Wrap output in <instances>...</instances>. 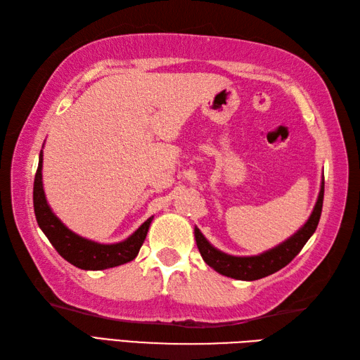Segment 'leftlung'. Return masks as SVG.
Instances as JSON below:
<instances>
[{
    "label": "left lung",
    "mask_w": 360,
    "mask_h": 360,
    "mask_svg": "<svg viewBox=\"0 0 360 360\" xmlns=\"http://www.w3.org/2000/svg\"><path fill=\"white\" fill-rule=\"evenodd\" d=\"M323 192H325V181L322 179L317 202L307 223L298 229L294 235H290L288 240L280 243L278 246L266 250L259 255L235 257V255L224 254V252H221L219 249L213 248L207 241V238L201 233L200 229L195 227L196 246L200 249L202 259L212 267V269H215L221 275H226V277H231L235 280H244V281L263 278V277H267V275L280 271L281 267H285L286 264L292 262L295 255H298V252L303 249L304 244H307V241L311 238L312 233L316 232L320 215H322Z\"/></svg>",
    "instance_id": "8db88e82"
}]
</instances>
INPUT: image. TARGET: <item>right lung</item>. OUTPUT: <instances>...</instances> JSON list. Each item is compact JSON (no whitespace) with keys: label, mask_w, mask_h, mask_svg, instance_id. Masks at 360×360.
<instances>
[{"label":"right lung","mask_w":360,"mask_h":360,"mask_svg":"<svg viewBox=\"0 0 360 360\" xmlns=\"http://www.w3.org/2000/svg\"><path fill=\"white\" fill-rule=\"evenodd\" d=\"M41 168L43 150L40 151V158H38V168L34 181L35 218L43 233L48 236L52 246L56 248V250L66 262H70L75 267H79V269L103 271L114 266L125 264L137 257L145 241V236H147L153 217H150L134 233L129 235L124 241L102 244L83 238V236L72 232L71 229H68L49 207L43 190Z\"/></svg>","instance_id":"add662e5"}]
</instances>
